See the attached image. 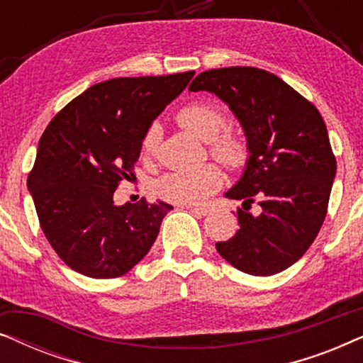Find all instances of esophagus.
Instances as JSON below:
<instances>
[{"mask_svg":"<svg viewBox=\"0 0 363 363\" xmlns=\"http://www.w3.org/2000/svg\"><path fill=\"white\" fill-rule=\"evenodd\" d=\"M186 210H190L193 215H198V216H205V215H208V213H210V208H206V206H191V205H188Z\"/></svg>","mask_w":363,"mask_h":363,"instance_id":"34e87169","label":"esophagus"}]
</instances>
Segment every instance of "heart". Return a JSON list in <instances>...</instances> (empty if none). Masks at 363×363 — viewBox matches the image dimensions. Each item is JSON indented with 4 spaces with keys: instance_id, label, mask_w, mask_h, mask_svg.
I'll return each instance as SVG.
<instances>
[{
    "instance_id": "obj_1",
    "label": "heart",
    "mask_w": 363,
    "mask_h": 363,
    "mask_svg": "<svg viewBox=\"0 0 363 363\" xmlns=\"http://www.w3.org/2000/svg\"><path fill=\"white\" fill-rule=\"evenodd\" d=\"M175 121L183 130L208 142L210 153L228 168H238L246 162L247 145L240 133L226 130V113L216 104L196 101L177 112ZM155 148V130L143 137L142 150L150 155ZM221 172L215 165H205L191 172H172L160 178L157 190L162 198L180 205H196L221 185Z\"/></svg>"
}]
</instances>
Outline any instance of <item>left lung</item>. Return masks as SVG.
Here are the masks:
<instances>
[{"mask_svg": "<svg viewBox=\"0 0 363 363\" xmlns=\"http://www.w3.org/2000/svg\"><path fill=\"white\" fill-rule=\"evenodd\" d=\"M188 89L228 104L250 152L242 177L225 193L242 201L240 230L216 242V251L246 274L287 269L314 242L329 206L337 162L324 118L282 79L257 67L211 69ZM255 201L260 210L252 216Z\"/></svg>", "mask_w": 363, "mask_h": 363, "instance_id": "1", "label": "left lung"}]
</instances>
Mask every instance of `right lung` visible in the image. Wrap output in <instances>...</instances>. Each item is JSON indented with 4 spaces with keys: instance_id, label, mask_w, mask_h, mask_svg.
Masks as SVG:
<instances>
[{
    "instance_id": "add662e5",
    "label": "right lung",
    "mask_w": 363,
    "mask_h": 363,
    "mask_svg": "<svg viewBox=\"0 0 363 363\" xmlns=\"http://www.w3.org/2000/svg\"><path fill=\"white\" fill-rule=\"evenodd\" d=\"M195 71L99 82L49 122L28 177L39 225L76 272L111 279L132 269L155 242L172 205L117 206L113 191L133 177L152 122Z\"/></svg>"
}]
</instances>
